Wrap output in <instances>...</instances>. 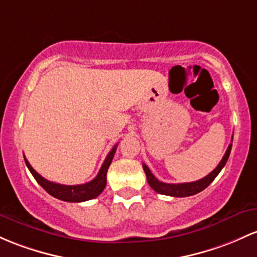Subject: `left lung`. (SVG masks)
<instances>
[{"mask_svg":"<svg viewBox=\"0 0 257 257\" xmlns=\"http://www.w3.org/2000/svg\"><path fill=\"white\" fill-rule=\"evenodd\" d=\"M230 150H232V144H229L223 159L221 160V162L218 163V166H217L215 170L211 172L210 174H207L206 177H204L202 179L196 180V182L180 183V184H168V183L160 182V180L151 173V171L149 170V167L145 165V163H143V168L146 174V178H148V183L150 184V187L156 191V193L162 194V195H168V196H174V197L191 196V195H195L197 193H200V191H202L204 189H206L208 185L213 182V179L218 176L219 172H221L222 168L224 167L225 163H227Z\"/></svg>","mask_w":257,"mask_h":257,"instance_id":"8db88e82","label":"left lung"}]
</instances>
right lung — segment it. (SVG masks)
Here are the masks:
<instances>
[{
    "label": "right lung",
    "mask_w": 257,
    "mask_h": 257,
    "mask_svg": "<svg viewBox=\"0 0 257 257\" xmlns=\"http://www.w3.org/2000/svg\"><path fill=\"white\" fill-rule=\"evenodd\" d=\"M115 149H117V144L112 148V150L108 152L106 160L103 161L102 166H101L100 171H98L97 176L95 177L91 182L85 183V184L80 185H63L58 184V183L50 182V180L45 179L44 177H41L40 174L38 173L34 168L30 166V163L28 162V160L25 159V165L29 168L30 173L33 174L34 178L36 179V182L41 185L50 195H52L56 199H60L62 201L67 202H83L86 201V200L95 199V197L100 195L103 191V189L106 187V176L107 171H108L109 165H111L112 160H113V156L115 154Z\"/></svg>",
    "instance_id": "add662e5"
}]
</instances>
